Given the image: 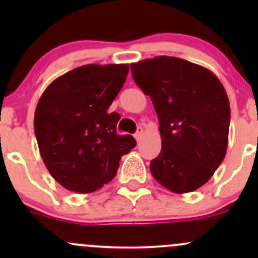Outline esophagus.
<instances>
[{
    "instance_id": "1",
    "label": "esophagus",
    "mask_w": 258,
    "mask_h": 258,
    "mask_svg": "<svg viewBox=\"0 0 258 258\" xmlns=\"http://www.w3.org/2000/svg\"><path fill=\"white\" fill-rule=\"evenodd\" d=\"M142 136H144V128H142V127H139L136 134H135V139H136L137 141H140V140L142 139Z\"/></svg>"
}]
</instances>
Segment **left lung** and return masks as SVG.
<instances>
[{
  "label": "left lung",
  "mask_w": 258,
  "mask_h": 258,
  "mask_svg": "<svg viewBox=\"0 0 258 258\" xmlns=\"http://www.w3.org/2000/svg\"><path fill=\"white\" fill-rule=\"evenodd\" d=\"M136 85L152 100L162 148L150 170L175 194L204 186L226 156L230 101L215 74L170 56L131 64Z\"/></svg>",
  "instance_id": "obj_1"
}]
</instances>
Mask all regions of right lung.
<instances>
[{
  "label": "right lung",
  "instance_id": "right-lung-1",
  "mask_svg": "<svg viewBox=\"0 0 258 258\" xmlns=\"http://www.w3.org/2000/svg\"><path fill=\"white\" fill-rule=\"evenodd\" d=\"M128 64H85L56 79L40 97L35 135L43 163L69 191L91 194L116 176L121 157L136 146L117 135L119 114L108 113Z\"/></svg>",
  "mask_w": 258,
  "mask_h": 258
}]
</instances>
